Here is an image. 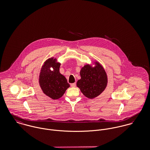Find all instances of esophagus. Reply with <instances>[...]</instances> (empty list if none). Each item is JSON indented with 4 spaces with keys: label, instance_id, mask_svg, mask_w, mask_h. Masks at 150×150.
Wrapping results in <instances>:
<instances>
[{
    "label": "esophagus",
    "instance_id": "1",
    "mask_svg": "<svg viewBox=\"0 0 150 150\" xmlns=\"http://www.w3.org/2000/svg\"><path fill=\"white\" fill-rule=\"evenodd\" d=\"M76 83L71 84V87H76Z\"/></svg>",
    "mask_w": 150,
    "mask_h": 150
}]
</instances>
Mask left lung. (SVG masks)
I'll return each instance as SVG.
<instances>
[{
	"mask_svg": "<svg viewBox=\"0 0 150 150\" xmlns=\"http://www.w3.org/2000/svg\"><path fill=\"white\" fill-rule=\"evenodd\" d=\"M93 64H95L94 66L86 64L81 69V79L77 82V87L89 99L100 95L105 90L108 83L107 73L103 66L96 61H94Z\"/></svg>",
	"mask_w": 150,
	"mask_h": 150,
	"instance_id": "obj_1",
	"label": "left lung"
}]
</instances>
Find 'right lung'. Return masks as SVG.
I'll use <instances>...</instances> for the list:
<instances>
[{
  "mask_svg": "<svg viewBox=\"0 0 150 150\" xmlns=\"http://www.w3.org/2000/svg\"><path fill=\"white\" fill-rule=\"evenodd\" d=\"M60 66L56 58H50L43 63L39 74V83L43 93L54 100L61 98L70 86L65 77L59 72Z\"/></svg>",
  "mask_w": 150,
  "mask_h": 150,
  "instance_id": "1",
  "label": "right lung"
}]
</instances>
